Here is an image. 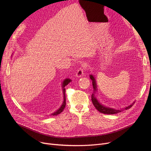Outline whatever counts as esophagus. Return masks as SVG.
<instances>
[{"label": "esophagus", "mask_w": 151, "mask_h": 151, "mask_svg": "<svg viewBox=\"0 0 151 151\" xmlns=\"http://www.w3.org/2000/svg\"><path fill=\"white\" fill-rule=\"evenodd\" d=\"M85 68H86V67H85L84 65H83V66H82L81 67H80V68H79V69L78 70V71H76V76L77 77H78V78L81 77V76L83 75V74H84V71L85 69H86Z\"/></svg>", "instance_id": "obj_1"}]
</instances>
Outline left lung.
Wrapping results in <instances>:
<instances>
[{"label":"left lung","instance_id":"1","mask_svg":"<svg viewBox=\"0 0 151 151\" xmlns=\"http://www.w3.org/2000/svg\"><path fill=\"white\" fill-rule=\"evenodd\" d=\"M90 78L92 81V85H93V90H94L93 91L96 92V91H97V85H96V81H95V78L92 75H90ZM91 99H92V104L94 105V106L96 107V108L99 111V112H100L101 113L107 114H114L120 113L122 111V109H115L113 108H108V107H105L104 106H103L98 101V100H97L96 97L94 96V94H92ZM134 103V102H133V104H132L131 105L125 108V109H128L130 108L133 105Z\"/></svg>","mask_w":151,"mask_h":151}]
</instances>
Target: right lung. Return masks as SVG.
I'll return each mask as SVG.
<instances>
[{"mask_svg":"<svg viewBox=\"0 0 151 151\" xmlns=\"http://www.w3.org/2000/svg\"><path fill=\"white\" fill-rule=\"evenodd\" d=\"M71 81V80H70V79H66V80L63 81V84H62V88H63V99H64V100H63V102L62 106H60V108L57 111H55L53 114H52V116L58 115V114L61 113V112L63 111V109L65 108V105H66V100H65V87Z\"/></svg>","mask_w":151,"mask_h":151,"instance_id":"obj_1","label":"right lung"}]
</instances>
